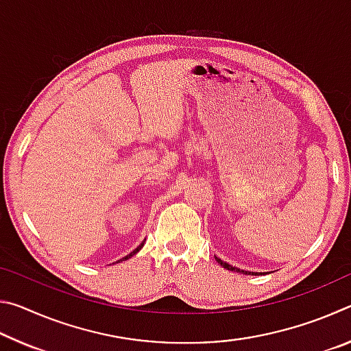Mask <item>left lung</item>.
I'll use <instances>...</instances> for the list:
<instances>
[{
	"mask_svg": "<svg viewBox=\"0 0 351 351\" xmlns=\"http://www.w3.org/2000/svg\"><path fill=\"white\" fill-rule=\"evenodd\" d=\"M215 260L218 261L219 265L223 266L224 269H229V271H235V272H240V274H247V276H251V272L249 271H243V269H239V268H235V266H232V265H229V263H226V261H223L221 258H218V257H215ZM254 276V274H252Z\"/></svg>",
	"mask_w": 351,
	"mask_h": 351,
	"instance_id": "8db88e82",
	"label": "left lung"
}]
</instances>
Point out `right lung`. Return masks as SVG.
<instances>
[{
	"mask_svg": "<svg viewBox=\"0 0 351 351\" xmlns=\"http://www.w3.org/2000/svg\"><path fill=\"white\" fill-rule=\"evenodd\" d=\"M142 246H144V243H141V245H139V246H138V247H136V249H134V251H133V252H130V254H128V255H125V257H123V258H121V260H119V261H123V260H128V258H130V257H133V255H134V254H136V252H139V251H141V247H142Z\"/></svg>",
	"mask_w": 351,
	"mask_h": 351,
	"instance_id": "right-lung-1",
	"label": "right lung"
}]
</instances>
